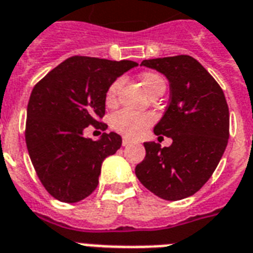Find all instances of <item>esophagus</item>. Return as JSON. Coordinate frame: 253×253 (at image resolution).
Segmentation results:
<instances>
[{"mask_svg":"<svg viewBox=\"0 0 253 253\" xmlns=\"http://www.w3.org/2000/svg\"><path fill=\"white\" fill-rule=\"evenodd\" d=\"M131 143H132V142H131L130 139H127V138H123L122 144H123V146H125V147H126V146H130Z\"/></svg>","mask_w":253,"mask_h":253,"instance_id":"esophagus-1","label":"esophagus"}]
</instances>
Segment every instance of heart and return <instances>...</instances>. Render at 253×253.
<instances>
[{"label": "heart", "instance_id": "obj_1", "mask_svg": "<svg viewBox=\"0 0 253 253\" xmlns=\"http://www.w3.org/2000/svg\"><path fill=\"white\" fill-rule=\"evenodd\" d=\"M140 81L143 84L146 91L151 95L152 92L157 91L158 88L165 86V81L161 75L157 73H143L140 75ZM123 81L122 78L115 80L113 84H110L107 91H106V103L107 105H114L117 102L118 92L122 87ZM152 118L151 115L144 113H138L132 110H121L118 113H115L111 118V127L114 130L122 134L127 138H138L143 134L144 130L150 126Z\"/></svg>", "mask_w": 253, "mask_h": 253}]
</instances>
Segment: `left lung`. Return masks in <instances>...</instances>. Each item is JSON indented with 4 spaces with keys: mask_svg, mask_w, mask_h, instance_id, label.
Masks as SVG:
<instances>
[{
    "mask_svg": "<svg viewBox=\"0 0 253 253\" xmlns=\"http://www.w3.org/2000/svg\"><path fill=\"white\" fill-rule=\"evenodd\" d=\"M140 65L169 80V103L154 132L171 138L172 144L162 148L146 142V157L135 173L162 199H184L211 178L227 147L229 111L224 92L190 55L144 59Z\"/></svg>",
    "mask_w": 253,
    "mask_h": 253,
    "instance_id": "obj_1",
    "label": "left lung"
}]
</instances>
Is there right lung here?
Here are the masks:
<instances>
[{
	"label": "right lung",
	"instance_id": "add662e5",
	"mask_svg": "<svg viewBox=\"0 0 253 253\" xmlns=\"http://www.w3.org/2000/svg\"><path fill=\"white\" fill-rule=\"evenodd\" d=\"M138 65L92 57L67 58L34 86L28 103L25 139L38 178L63 203L87 198L98 186L102 162L118 151L122 138L103 132L98 140L84 135L105 115L106 91Z\"/></svg>",
	"mask_w": 253,
	"mask_h": 253
}]
</instances>
